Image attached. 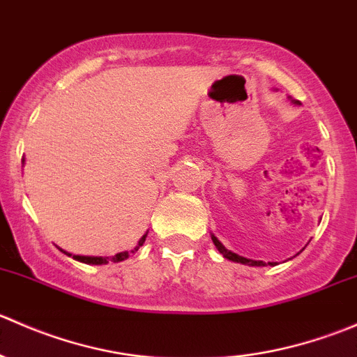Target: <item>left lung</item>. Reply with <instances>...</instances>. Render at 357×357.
Segmentation results:
<instances>
[{
	"instance_id": "1",
	"label": "left lung",
	"mask_w": 357,
	"mask_h": 357,
	"mask_svg": "<svg viewBox=\"0 0 357 357\" xmlns=\"http://www.w3.org/2000/svg\"><path fill=\"white\" fill-rule=\"evenodd\" d=\"M289 100H290L291 103H294V105H301V102H297V100H291L290 96H289ZM211 238H212V242H214L215 248H218V250H219V254H222V257H226V259H228V261L240 262V264H245V266H266V262H262V261H252V259H247V257H243V255H238V254H235V252L228 250V248H226L225 245H222L221 242H219L218 236L211 235ZM268 264H269V266H275L276 262H268Z\"/></svg>"
}]
</instances>
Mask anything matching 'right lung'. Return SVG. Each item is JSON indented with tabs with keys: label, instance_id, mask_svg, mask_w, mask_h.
Wrapping results in <instances>:
<instances>
[{
	"label": "right lung",
	"instance_id": "add662e5",
	"mask_svg": "<svg viewBox=\"0 0 357 357\" xmlns=\"http://www.w3.org/2000/svg\"><path fill=\"white\" fill-rule=\"evenodd\" d=\"M25 162V158H22V164ZM146 235H149V231L145 233V235L142 236V238H139V242H138V245H136L135 248H132V250H124V252H119V254H115L114 257L112 259H109V257H95V255H74V254H70V252H67V250H63V248H60V250L63 252V254L66 255H68V257H72L74 259V261H79V262H84V264H93V266H102V264H107V262L109 261H112V262H121V261H124V259H128L129 255L131 254H135V252H138V248L143 245V243H145V240H146Z\"/></svg>",
	"mask_w": 357,
	"mask_h": 357
}]
</instances>
